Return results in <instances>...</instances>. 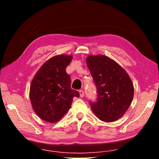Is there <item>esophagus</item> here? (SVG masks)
<instances>
[{
	"label": "esophagus",
	"mask_w": 159,
	"mask_h": 159,
	"mask_svg": "<svg viewBox=\"0 0 159 159\" xmlns=\"http://www.w3.org/2000/svg\"><path fill=\"white\" fill-rule=\"evenodd\" d=\"M79 93H80V98H83V97H84V92H83V90H79Z\"/></svg>",
	"instance_id": "34e87169"
}]
</instances>
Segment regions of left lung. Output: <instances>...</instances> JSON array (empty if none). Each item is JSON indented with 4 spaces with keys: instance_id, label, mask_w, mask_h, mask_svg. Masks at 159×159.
<instances>
[{
    "instance_id": "left-lung-1",
    "label": "left lung",
    "mask_w": 159,
    "mask_h": 159,
    "mask_svg": "<svg viewBox=\"0 0 159 159\" xmlns=\"http://www.w3.org/2000/svg\"><path fill=\"white\" fill-rule=\"evenodd\" d=\"M87 65L97 88V99L90 102L94 114L104 122L121 118L134 95L130 78L119 64L104 55H90Z\"/></svg>"
}]
</instances>
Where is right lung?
I'll return each mask as SVG.
<instances>
[{
	"instance_id": "1",
	"label": "right lung",
	"mask_w": 159,
	"mask_h": 159,
	"mask_svg": "<svg viewBox=\"0 0 159 159\" xmlns=\"http://www.w3.org/2000/svg\"><path fill=\"white\" fill-rule=\"evenodd\" d=\"M72 56L52 57L37 71L30 87V100L34 111L47 122L56 123L71 108L78 91L71 89V77L66 69Z\"/></svg>"
}]
</instances>
